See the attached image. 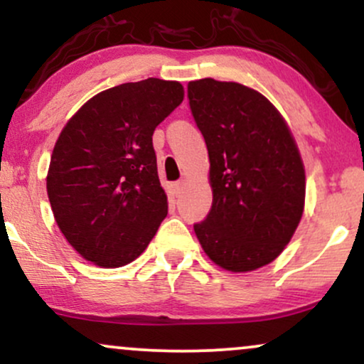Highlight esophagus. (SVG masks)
I'll return each mask as SVG.
<instances>
[{"instance_id":"34e87169","label":"esophagus","mask_w":364,"mask_h":364,"mask_svg":"<svg viewBox=\"0 0 364 364\" xmlns=\"http://www.w3.org/2000/svg\"><path fill=\"white\" fill-rule=\"evenodd\" d=\"M173 191H174V195H179V193H181L183 191V181H176V183H174V185H173Z\"/></svg>"}]
</instances>
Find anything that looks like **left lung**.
I'll list each match as a JSON object with an SVG mask.
<instances>
[{"instance_id": "left-lung-1", "label": "left lung", "mask_w": 364, "mask_h": 364, "mask_svg": "<svg viewBox=\"0 0 364 364\" xmlns=\"http://www.w3.org/2000/svg\"><path fill=\"white\" fill-rule=\"evenodd\" d=\"M188 99L213 191L198 240L225 270L260 269L282 254L304 211L306 173L291 129L269 99L237 82L193 80Z\"/></svg>"}]
</instances>
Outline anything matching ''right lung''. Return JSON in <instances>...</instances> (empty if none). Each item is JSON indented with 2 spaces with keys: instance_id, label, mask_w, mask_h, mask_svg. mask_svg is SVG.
Masks as SVG:
<instances>
[{
  "instance_id": "right-lung-1",
  "label": "right lung",
  "mask_w": 364,
  "mask_h": 364,
  "mask_svg": "<svg viewBox=\"0 0 364 364\" xmlns=\"http://www.w3.org/2000/svg\"><path fill=\"white\" fill-rule=\"evenodd\" d=\"M183 97L179 82H129L87 100L60 132L47 193L60 232L85 260L131 264L166 218L153 134Z\"/></svg>"
}]
</instances>
